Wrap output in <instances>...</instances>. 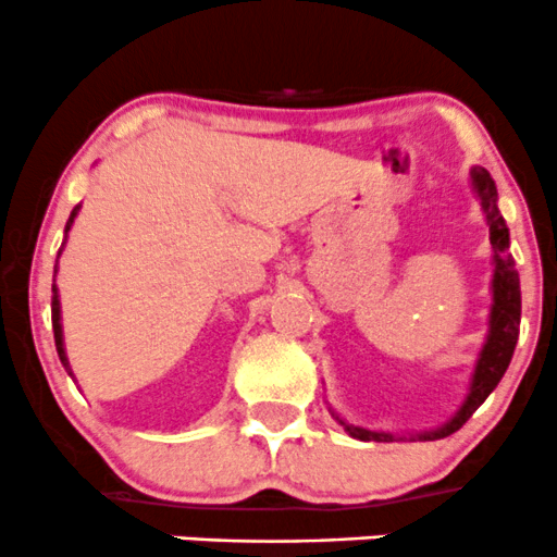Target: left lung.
<instances>
[{
	"instance_id": "1",
	"label": "left lung",
	"mask_w": 557,
	"mask_h": 557,
	"mask_svg": "<svg viewBox=\"0 0 557 557\" xmlns=\"http://www.w3.org/2000/svg\"><path fill=\"white\" fill-rule=\"evenodd\" d=\"M470 180H473V189L481 200V209L486 213L488 240H492L494 248L492 320H488L486 344L481 348L468 399L462 401L460 412H457L447 425H442L438 431L431 433H420L423 442H433V438H444L449 436V433L460 431V428L468 423L470 414L484 405L486 396L497 388L499 381H503L507 364H510L512 359V351H516L518 327H521V280H518L516 261H512L510 256V232H507L503 213L497 209V185H494L492 174L481 166L470 171ZM335 420L346 428L348 436L359 438V442H391V438H394L391 433H375L357 425H348L344 418H338V414H335Z\"/></svg>"
}]
</instances>
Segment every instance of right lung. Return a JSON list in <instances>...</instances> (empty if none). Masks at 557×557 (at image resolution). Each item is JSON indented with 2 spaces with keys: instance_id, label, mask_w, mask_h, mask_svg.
Returning a JSON list of instances; mask_svg holds the SVG:
<instances>
[{
  "instance_id": "right-lung-1",
  "label": "right lung",
  "mask_w": 557,
  "mask_h": 557,
  "mask_svg": "<svg viewBox=\"0 0 557 557\" xmlns=\"http://www.w3.org/2000/svg\"><path fill=\"white\" fill-rule=\"evenodd\" d=\"M76 213H78V206L76 209L71 211V219H69V224H65V232L71 230V224H73V219H76ZM52 330H54V346H58V357H60V362L65 364V368H69V357H65V348H63V327H60V301H58V288H54L52 285Z\"/></svg>"
}]
</instances>
